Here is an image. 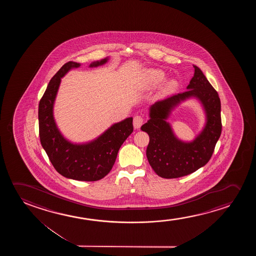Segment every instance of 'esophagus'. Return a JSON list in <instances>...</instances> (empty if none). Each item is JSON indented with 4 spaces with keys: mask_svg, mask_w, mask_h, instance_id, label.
Here are the masks:
<instances>
[{
    "mask_svg": "<svg viewBox=\"0 0 256 256\" xmlns=\"http://www.w3.org/2000/svg\"><path fill=\"white\" fill-rule=\"evenodd\" d=\"M142 123H144V118L140 116H136L134 117V128H136V130H138V128H140V126L142 125Z\"/></svg>",
    "mask_w": 256,
    "mask_h": 256,
    "instance_id": "34e87169",
    "label": "esophagus"
}]
</instances>
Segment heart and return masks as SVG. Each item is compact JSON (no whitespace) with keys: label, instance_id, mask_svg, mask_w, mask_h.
Instances as JSON below:
<instances>
[{"label":"heart","instance_id":"1","mask_svg":"<svg viewBox=\"0 0 256 256\" xmlns=\"http://www.w3.org/2000/svg\"><path fill=\"white\" fill-rule=\"evenodd\" d=\"M145 75H146L148 83L151 86H158L161 84L166 77L164 72L159 69H148L146 70ZM176 86H178L176 81L170 80L164 84V90L166 92L174 91L176 88Z\"/></svg>","mask_w":256,"mask_h":256}]
</instances>
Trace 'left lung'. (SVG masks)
<instances>
[{
  "mask_svg": "<svg viewBox=\"0 0 256 256\" xmlns=\"http://www.w3.org/2000/svg\"><path fill=\"white\" fill-rule=\"evenodd\" d=\"M187 91L154 102L150 106V120L140 130L150 136L146 156L154 172L164 178L189 175L206 164L220 136V100L202 70L194 66V76ZM195 98L202 106L206 122L204 128L189 142L176 136L168 119L182 102Z\"/></svg>",
  "mask_w": 256,
  "mask_h": 256,
  "instance_id": "obj_1",
  "label": "left lung"
}]
</instances>
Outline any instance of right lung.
I'll return each mask as SVG.
<instances>
[{
	"label": "right lung",
	"instance_id": "1",
	"mask_svg": "<svg viewBox=\"0 0 256 256\" xmlns=\"http://www.w3.org/2000/svg\"><path fill=\"white\" fill-rule=\"evenodd\" d=\"M110 58L97 60L89 68L100 66ZM70 61L50 80L39 102V136L50 161L60 175L78 181H97L108 174L114 164L120 148L133 132V117L114 123L102 134L86 142H74L60 131L54 117V104L61 78L72 69L80 67Z\"/></svg>",
	"mask_w": 256,
	"mask_h": 256
}]
</instances>
